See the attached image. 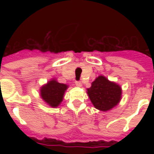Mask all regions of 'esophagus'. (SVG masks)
<instances>
[{"label":"esophagus","instance_id":"esophagus-1","mask_svg":"<svg viewBox=\"0 0 154 154\" xmlns=\"http://www.w3.org/2000/svg\"><path fill=\"white\" fill-rule=\"evenodd\" d=\"M75 85H76V86H78V87L82 86V83L81 82H75Z\"/></svg>","mask_w":154,"mask_h":154}]
</instances>
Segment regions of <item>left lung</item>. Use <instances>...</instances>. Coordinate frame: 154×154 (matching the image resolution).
<instances>
[{"label":"left lung","mask_w":154,"mask_h":154,"mask_svg":"<svg viewBox=\"0 0 154 154\" xmlns=\"http://www.w3.org/2000/svg\"><path fill=\"white\" fill-rule=\"evenodd\" d=\"M87 94L97 109L106 112L119 104L122 89L116 82L100 75L92 82L91 87L87 89Z\"/></svg>","instance_id":"obj_1"}]
</instances>
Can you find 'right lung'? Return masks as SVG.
<instances>
[{"label":"right lung","instance_id":"1","mask_svg":"<svg viewBox=\"0 0 154 154\" xmlns=\"http://www.w3.org/2000/svg\"><path fill=\"white\" fill-rule=\"evenodd\" d=\"M67 85L59 83L56 78H52L40 89V95L45 104L52 108H57L63 101Z\"/></svg>","mask_w":154,"mask_h":154}]
</instances>
